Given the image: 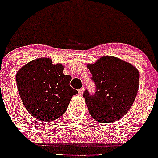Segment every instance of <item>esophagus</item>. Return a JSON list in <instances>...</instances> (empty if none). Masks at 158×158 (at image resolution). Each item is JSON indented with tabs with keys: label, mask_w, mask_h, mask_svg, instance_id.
<instances>
[{
	"label": "esophagus",
	"mask_w": 158,
	"mask_h": 158,
	"mask_svg": "<svg viewBox=\"0 0 158 158\" xmlns=\"http://www.w3.org/2000/svg\"><path fill=\"white\" fill-rule=\"evenodd\" d=\"M79 95H82L83 94V92H84V87H82V89H79Z\"/></svg>",
	"instance_id": "esophagus-1"
}]
</instances>
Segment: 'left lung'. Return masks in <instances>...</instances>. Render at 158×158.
Wrapping results in <instances>:
<instances>
[{
	"label": "left lung",
	"instance_id": "left-lung-1",
	"mask_svg": "<svg viewBox=\"0 0 158 158\" xmlns=\"http://www.w3.org/2000/svg\"><path fill=\"white\" fill-rule=\"evenodd\" d=\"M96 91L83 93L92 117L99 123L117 121L131 109L137 94L140 73L136 67L114 56H102L87 64Z\"/></svg>",
	"mask_w": 158,
	"mask_h": 158
}]
</instances>
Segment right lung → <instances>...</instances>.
Returning <instances> with one entry per match:
<instances>
[{"label": "right lung", "instance_id": "obj_1", "mask_svg": "<svg viewBox=\"0 0 158 158\" xmlns=\"http://www.w3.org/2000/svg\"><path fill=\"white\" fill-rule=\"evenodd\" d=\"M64 65H54L51 59L39 58L21 67L16 74L20 97L32 116L53 121L67 110L77 90L70 86L72 77L64 75Z\"/></svg>", "mask_w": 158, "mask_h": 158}]
</instances>
